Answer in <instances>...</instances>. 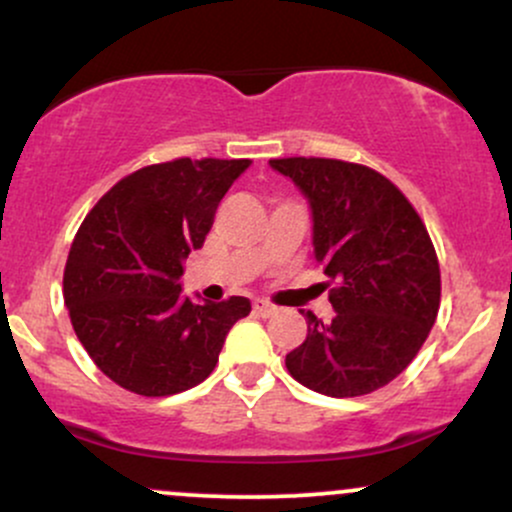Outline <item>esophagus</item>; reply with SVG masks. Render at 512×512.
<instances>
[{
    "label": "esophagus",
    "mask_w": 512,
    "mask_h": 512,
    "mask_svg": "<svg viewBox=\"0 0 512 512\" xmlns=\"http://www.w3.org/2000/svg\"><path fill=\"white\" fill-rule=\"evenodd\" d=\"M252 310H255L257 315L260 317H272L274 313H276V308L272 303H267V301H260V298H257L255 303H252Z\"/></svg>",
    "instance_id": "obj_1"
}]
</instances>
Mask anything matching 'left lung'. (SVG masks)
Listing matches in <instances>:
<instances>
[{
	"instance_id": "obj_1",
	"label": "left lung",
	"mask_w": 512,
	"mask_h": 512,
	"mask_svg": "<svg viewBox=\"0 0 512 512\" xmlns=\"http://www.w3.org/2000/svg\"><path fill=\"white\" fill-rule=\"evenodd\" d=\"M308 199L313 252L332 322L301 310L305 342L286 354L298 383L327 397L380 390L414 361L440 305V267L426 226L385 175L334 158H274Z\"/></svg>"
}]
</instances>
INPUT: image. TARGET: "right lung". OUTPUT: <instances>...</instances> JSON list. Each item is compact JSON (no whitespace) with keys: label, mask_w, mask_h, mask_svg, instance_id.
<instances>
[{"label":"right lung","mask_w":512,"mask_h":512,"mask_svg":"<svg viewBox=\"0 0 512 512\" xmlns=\"http://www.w3.org/2000/svg\"><path fill=\"white\" fill-rule=\"evenodd\" d=\"M243 161L178 158L122 178L81 223L64 303L79 342L113 383L144 397L190 390L209 378L250 301L182 296V262L204 245Z\"/></svg>","instance_id":"1"}]
</instances>
